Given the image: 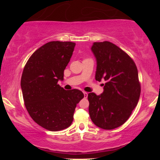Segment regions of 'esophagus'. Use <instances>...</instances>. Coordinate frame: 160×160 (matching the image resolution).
<instances>
[{
    "label": "esophagus",
    "instance_id": "obj_1",
    "mask_svg": "<svg viewBox=\"0 0 160 160\" xmlns=\"http://www.w3.org/2000/svg\"><path fill=\"white\" fill-rule=\"evenodd\" d=\"M84 98H87V96H88V93L87 92H84Z\"/></svg>",
    "mask_w": 160,
    "mask_h": 160
}]
</instances>
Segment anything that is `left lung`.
I'll use <instances>...</instances> for the list:
<instances>
[{
	"label": "left lung",
	"instance_id": "left-lung-1",
	"mask_svg": "<svg viewBox=\"0 0 160 160\" xmlns=\"http://www.w3.org/2000/svg\"><path fill=\"white\" fill-rule=\"evenodd\" d=\"M92 51L97 60L95 79L106 83L100 95L88 94L89 116L98 128L113 130L125 123L138 102V69L125 52L109 41L95 42Z\"/></svg>",
	"mask_w": 160,
	"mask_h": 160
}]
</instances>
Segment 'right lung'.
I'll list each match as a JSON object with an SVG mask.
<instances>
[{
    "label": "right lung",
    "mask_w": 160,
    "mask_h": 160,
    "mask_svg": "<svg viewBox=\"0 0 160 160\" xmlns=\"http://www.w3.org/2000/svg\"><path fill=\"white\" fill-rule=\"evenodd\" d=\"M76 43L50 41L30 57L23 69L21 88L30 117L50 131L71 126L76 104L84 98L78 89L66 91L58 84L73 54Z\"/></svg>",
    "instance_id": "add662e5"
}]
</instances>
